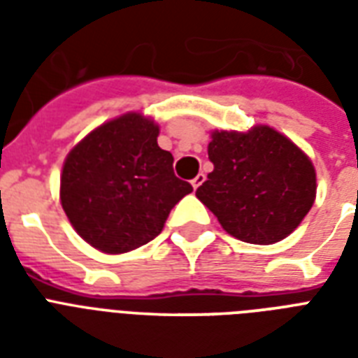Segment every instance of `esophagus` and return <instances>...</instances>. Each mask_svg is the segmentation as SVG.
I'll use <instances>...</instances> for the list:
<instances>
[{"label": "esophagus", "mask_w": 358, "mask_h": 358, "mask_svg": "<svg viewBox=\"0 0 358 358\" xmlns=\"http://www.w3.org/2000/svg\"><path fill=\"white\" fill-rule=\"evenodd\" d=\"M202 182H204V174H196L195 178L191 180V185H193V189H196V187H199Z\"/></svg>", "instance_id": "1"}]
</instances>
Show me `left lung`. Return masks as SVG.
Returning a JSON list of instances; mask_svg holds the SVG:
<instances>
[{
	"label": "left lung",
	"instance_id": "8db88e82",
	"mask_svg": "<svg viewBox=\"0 0 358 358\" xmlns=\"http://www.w3.org/2000/svg\"><path fill=\"white\" fill-rule=\"evenodd\" d=\"M213 171L196 199L227 232L255 245L288 238L316 201V169L294 141L266 124L213 129Z\"/></svg>",
	"mask_w": 358,
	"mask_h": 358
}]
</instances>
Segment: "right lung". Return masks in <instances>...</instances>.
I'll return each instance as SVG.
<instances>
[{
  "label": "right lung",
  "instance_id": "add662e5",
  "mask_svg": "<svg viewBox=\"0 0 358 358\" xmlns=\"http://www.w3.org/2000/svg\"><path fill=\"white\" fill-rule=\"evenodd\" d=\"M157 126L137 111L100 124L69 152L59 199L70 224L106 255L156 238L191 184L174 176L173 154L157 146Z\"/></svg>",
  "mask_w": 358,
  "mask_h": 358
}]
</instances>
